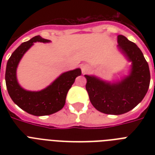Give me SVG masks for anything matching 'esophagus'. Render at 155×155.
<instances>
[{"instance_id": "1", "label": "esophagus", "mask_w": 155, "mask_h": 155, "mask_svg": "<svg viewBox=\"0 0 155 155\" xmlns=\"http://www.w3.org/2000/svg\"><path fill=\"white\" fill-rule=\"evenodd\" d=\"M90 66L87 65V64H85V65H82V67H81V70H82V72L84 73V74H85V73L88 72L90 71Z\"/></svg>"}]
</instances>
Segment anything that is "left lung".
Listing matches in <instances>:
<instances>
[{
    "label": "left lung",
    "mask_w": 155,
    "mask_h": 155,
    "mask_svg": "<svg viewBox=\"0 0 155 155\" xmlns=\"http://www.w3.org/2000/svg\"><path fill=\"white\" fill-rule=\"evenodd\" d=\"M117 47L132 63L130 75L116 83L85 75L86 90L94 108L106 114L120 115L132 110L147 94L150 81L149 65L142 51L123 35L117 36Z\"/></svg>",
    "instance_id": "left-lung-1"
}]
</instances>
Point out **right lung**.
Instances as JSON below:
<instances>
[{
  "label": "right lung",
  "instance_id": "1",
  "mask_svg": "<svg viewBox=\"0 0 155 155\" xmlns=\"http://www.w3.org/2000/svg\"><path fill=\"white\" fill-rule=\"evenodd\" d=\"M36 42L51 41L38 35L28 42L21 43L13 51L6 65V87L13 101L26 113L35 116L51 115L63 108L68 91L75 82V78L81 75V70L76 68L63 73L51 84L38 92L25 90L17 80V68L24 54Z\"/></svg>",
  "mask_w": 155,
  "mask_h": 155
}]
</instances>
